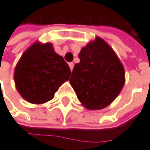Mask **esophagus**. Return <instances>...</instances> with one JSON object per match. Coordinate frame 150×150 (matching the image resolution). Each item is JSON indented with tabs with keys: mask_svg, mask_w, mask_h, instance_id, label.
I'll return each mask as SVG.
<instances>
[{
	"mask_svg": "<svg viewBox=\"0 0 150 150\" xmlns=\"http://www.w3.org/2000/svg\"><path fill=\"white\" fill-rule=\"evenodd\" d=\"M69 66H70V69L72 71L73 67H74V63H73V62H70V63H69Z\"/></svg>",
	"mask_w": 150,
	"mask_h": 150,
	"instance_id": "1",
	"label": "esophagus"
}]
</instances>
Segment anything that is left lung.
<instances>
[{"label": "left lung", "mask_w": 150, "mask_h": 150, "mask_svg": "<svg viewBox=\"0 0 150 150\" xmlns=\"http://www.w3.org/2000/svg\"><path fill=\"white\" fill-rule=\"evenodd\" d=\"M70 82L78 99L90 110L105 108L124 85V69L119 58L104 40L96 37L81 49Z\"/></svg>", "instance_id": "left-lung-1"}]
</instances>
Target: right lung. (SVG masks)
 I'll return each mask as SVG.
<instances>
[{
  "label": "right lung",
  "mask_w": 150,
  "mask_h": 150,
  "mask_svg": "<svg viewBox=\"0 0 150 150\" xmlns=\"http://www.w3.org/2000/svg\"><path fill=\"white\" fill-rule=\"evenodd\" d=\"M69 65L58 55L50 43L34 44L18 62L14 80L18 93L32 104H43L70 79Z\"/></svg>",
  "instance_id": "1"
}]
</instances>
